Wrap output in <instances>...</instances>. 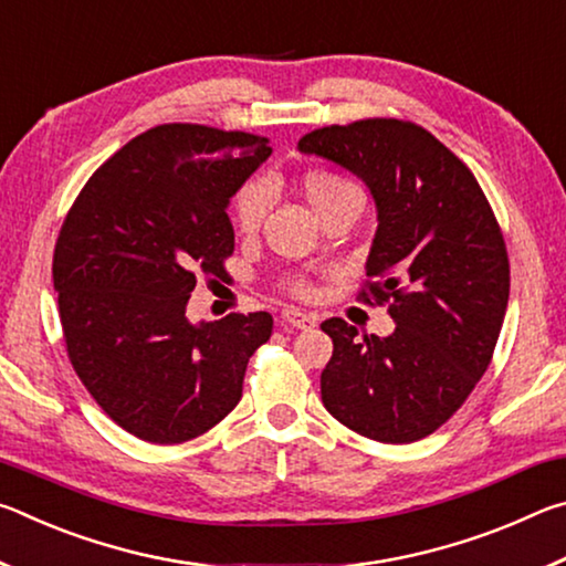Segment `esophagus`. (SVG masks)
I'll return each instance as SVG.
<instances>
[{
  "instance_id": "34e87169",
  "label": "esophagus",
  "mask_w": 566,
  "mask_h": 566,
  "mask_svg": "<svg viewBox=\"0 0 566 566\" xmlns=\"http://www.w3.org/2000/svg\"><path fill=\"white\" fill-rule=\"evenodd\" d=\"M282 319L284 324H290L294 329H312L317 327V314H306L302 310H292V306H286L282 312Z\"/></svg>"
}]
</instances>
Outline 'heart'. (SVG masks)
<instances>
[{
    "instance_id": "obj_1",
    "label": "heart",
    "mask_w": 566,
    "mask_h": 566,
    "mask_svg": "<svg viewBox=\"0 0 566 566\" xmlns=\"http://www.w3.org/2000/svg\"><path fill=\"white\" fill-rule=\"evenodd\" d=\"M302 191L306 197V202L312 205V209L317 214H322L324 209L332 207L337 199L352 195V191H359V187L354 181L344 179L334 171H324V169H314L310 175H304L302 179ZM264 207H266V195L262 187L249 185L242 191H239L232 207V222L237 227L239 234H254L256 227H260L262 217H264ZM286 290L296 296H312L314 286L310 280L304 276H294V280L286 282Z\"/></svg>"
}]
</instances>
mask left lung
<instances>
[{"instance_id":"8db88e82","label":"left lung","mask_w":566,"mask_h":566,"mask_svg":"<svg viewBox=\"0 0 566 566\" xmlns=\"http://www.w3.org/2000/svg\"><path fill=\"white\" fill-rule=\"evenodd\" d=\"M300 151L369 187L377 234L364 302L389 304L395 332L357 337L322 322L334 352L322 371L329 415L361 437L409 444L437 432L490 367L510 302V256L482 187L434 134L401 119L314 129Z\"/></svg>"}]
</instances>
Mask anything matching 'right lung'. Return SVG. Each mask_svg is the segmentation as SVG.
Returning <instances> with one entry per match:
<instances>
[{
	"mask_svg": "<svg viewBox=\"0 0 566 566\" xmlns=\"http://www.w3.org/2000/svg\"><path fill=\"white\" fill-rule=\"evenodd\" d=\"M272 155L270 139L205 124H159L94 171L54 247L66 354L104 415L151 444L219 424L272 314L191 324L197 276H224L227 205Z\"/></svg>",
	"mask_w": 566,
	"mask_h": 566,
	"instance_id": "add662e5",
	"label": "right lung"
}]
</instances>
